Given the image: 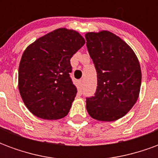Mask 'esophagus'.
Returning a JSON list of instances; mask_svg holds the SVG:
<instances>
[{
	"instance_id": "1",
	"label": "esophagus",
	"mask_w": 158,
	"mask_h": 158,
	"mask_svg": "<svg viewBox=\"0 0 158 158\" xmlns=\"http://www.w3.org/2000/svg\"><path fill=\"white\" fill-rule=\"evenodd\" d=\"M79 85H80V87H82L83 86V79H79Z\"/></svg>"
}]
</instances>
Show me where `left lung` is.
<instances>
[{"mask_svg": "<svg viewBox=\"0 0 158 158\" xmlns=\"http://www.w3.org/2000/svg\"><path fill=\"white\" fill-rule=\"evenodd\" d=\"M85 39L97 73L96 91L86 98V109L94 119L113 122L124 116L138 100L139 60L126 42L109 31L87 33Z\"/></svg>", "mask_w": 158, "mask_h": 158, "instance_id": "1", "label": "left lung"}]
</instances>
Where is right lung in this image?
<instances>
[{
	"label": "right lung",
	"instance_id": "1",
	"mask_svg": "<svg viewBox=\"0 0 158 158\" xmlns=\"http://www.w3.org/2000/svg\"><path fill=\"white\" fill-rule=\"evenodd\" d=\"M79 33L57 29L29 45L19 69V89L27 108L40 118L56 120L69 113L77 94L70 59L85 45Z\"/></svg>",
	"mask_w": 158,
	"mask_h": 158
}]
</instances>
